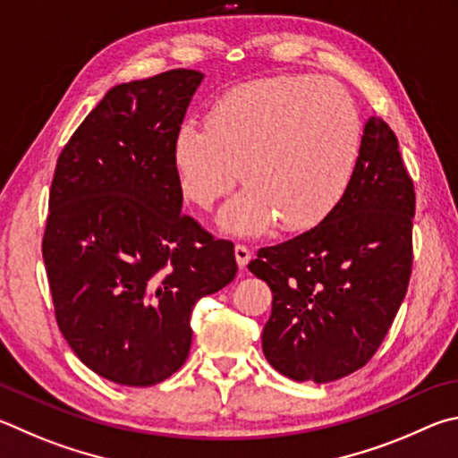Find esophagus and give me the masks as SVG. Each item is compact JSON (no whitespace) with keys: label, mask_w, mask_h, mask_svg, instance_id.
Wrapping results in <instances>:
<instances>
[{"label":"esophagus","mask_w":458,"mask_h":458,"mask_svg":"<svg viewBox=\"0 0 458 458\" xmlns=\"http://www.w3.org/2000/svg\"><path fill=\"white\" fill-rule=\"evenodd\" d=\"M235 259H237V266H239V269H243L247 263H250V259H251V251H250V247H245V245H242V243H237L235 245Z\"/></svg>","instance_id":"1"}]
</instances>
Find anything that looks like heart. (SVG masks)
<instances>
[{"mask_svg":"<svg viewBox=\"0 0 458 458\" xmlns=\"http://www.w3.org/2000/svg\"><path fill=\"white\" fill-rule=\"evenodd\" d=\"M360 118L340 84L314 76L261 80L225 94L205 126L184 123L173 142L182 195L211 208L237 181L245 189L221 227L258 235L314 227L338 205L354 173Z\"/></svg>","mask_w":458,"mask_h":458,"instance_id":"b5f03b06","label":"heart"}]
</instances>
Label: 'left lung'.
<instances>
[{
    "label": "left lung",
    "mask_w": 458,
    "mask_h": 458,
    "mask_svg": "<svg viewBox=\"0 0 458 458\" xmlns=\"http://www.w3.org/2000/svg\"><path fill=\"white\" fill-rule=\"evenodd\" d=\"M412 216L414 184L396 134L370 116L338 205L247 266L274 292L261 346L279 374L326 384L374 356L411 279Z\"/></svg>",
    "instance_id": "obj_1"
}]
</instances>
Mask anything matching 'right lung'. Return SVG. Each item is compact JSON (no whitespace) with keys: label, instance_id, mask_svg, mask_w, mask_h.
<instances>
[{"label":"right lung","instance_id":"add662e5","mask_svg":"<svg viewBox=\"0 0 458 458\" xmlns=\"http://www.w3.org/2000/svg\"><path fill=\"white\" fill-rule=\"evenodd\" d=\"M203 78L179 68L110 88L55 165L42 243L55 319L123 386L179 370L195 303L237 274L233 243L181 213L173 142Z\"/></svg>","mask_w":458,"mask_h":458}]
</instances>
